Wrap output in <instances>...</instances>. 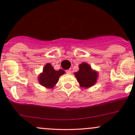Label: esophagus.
Masks as SVG:
<instances>
[{
  "label": "esophagus",
  "mask_w": 135,
  "mask_h": 135,
  "mask_svg": "<svg viewBox=\"0 0 135 135\" xmlns=\"http://www.w3.org/2000/svg\"><path fill=\"white\" fill-rule=\"evenodd\" d=\"M66 73H67L68 74H71V73H72L71 69H68V70H66Z\"/></svg>",
  "instance_id": "obj_1"
}]
</instances>
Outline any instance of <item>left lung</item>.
<instances>
[{"label": "left lung", "instance_id": "obj_1", "mask_svg": "<svg viewBox=\"0 0 135 135\" xmlns=\"http://www.w3.org/2000/svg\"><path fill=\"white\" fill-rule=\"evenodd\" d=\"M74 75L80 86L88 88L95 85L97 80L98 73L91 69L90 65L83 62L79 65V70L74 73Z\"/></svg>", "mask_w": 135, "mask_h": 135}]
</instances>
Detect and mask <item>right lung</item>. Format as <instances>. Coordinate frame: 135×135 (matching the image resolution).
Instances as JSON below:
<instances>
[{
	"label": "right lung",
	"instance_id": "add662e5",
	"mask_svg": "<svg viewBox=\"0 0 135 135\" xmlns=\"http://www.w3.org/2000/svg\"><path fill=\"white\" fill-rule=\"evenodd\" d=\"M65 72L61 69L54 70L50 63H47L43 69V72L38 76L39 83L46 88H53L59 81V77Z\"/></svg>",
	"mask_w": 135,
	"mask_h": 135
}]
</instances>
